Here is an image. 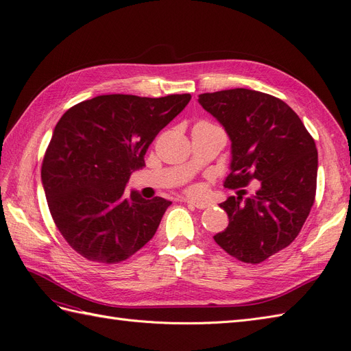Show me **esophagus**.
I'll list each match as a JSON object with an SVG mask.
<instances>
[{
    "label": "esophagus",
    "mask_w": 351,
    "mask_h": 351,
    "mask_svg": "<svg viewBox=\"0 0 351 351\" xmlns=\"http://www.w3.org/2000/svg\"><path fill=\"white\" fill-rule=\"evenodd\" d=\"M186 204L192 205V206H195V208H197V209H206V208H209V204H206V202H199V200L186 199Z\"/></svg>",
    "instance_id": "esophagus-1"
}]
</instances>
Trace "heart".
Masks as SVG:
<instances>
[{"instance_id":"1","label":"heart","mask_w":351,"mask_h":351,"mask_svg":"<svg viewBox=\"0 0 351 351\" xmlns=\"http://www.w3.org/2000/svg\"><path fill=\"white\" fill-rule=\"evenodd\" d=\"M190 190H192V192H193V190H195V189H190Z\"/></svg>"}]
</instances>
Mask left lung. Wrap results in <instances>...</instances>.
I'll use <instances>...</instances> for the list:
<instances>
[{
	"label": "left lung",
	"instance_id": "1",
	"mask_svg": "<svg viewBox=\"0 0 351 351\" xmlns=\"http://www.w3.org/2000/svg\"><path fill=\"white\" fill-rule=\"evenodd\" d=\"M199 104L231 139L224 186L236 190L261 182L250 197L243 199L246 190H240L222 202L230 222L214 240L232 258L261 263L291 244L309 217L316 195L315 141L299 115L268 93L236 88L202 93Z\"/></svg>",
	"mask_w": 351,
	"mask_h": 351
}]
</instances>
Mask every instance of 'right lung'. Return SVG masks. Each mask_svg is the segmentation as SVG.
Returning a JSON list of instances; mask_svg holds the SVG:
<instances>
[{
	"label": "right lung",
	"mask_w": 351,
	"mask_h": 351,
	"mask_svg": "<svg viewBox=\"0 0 351 351\" xmlns=\"http://www.w3.org/2000/svg\"><path fill=\"white\" fill-rule=\"evenodd\" d=\"M190 93L162 98L101 95L69 108L42 161L51 217L80 256L120 263L142 249L171 202L125 192L156 134L184 110Z\"/></svg>",
	"instance_id": "right-lung-1"
}]
</instances>
